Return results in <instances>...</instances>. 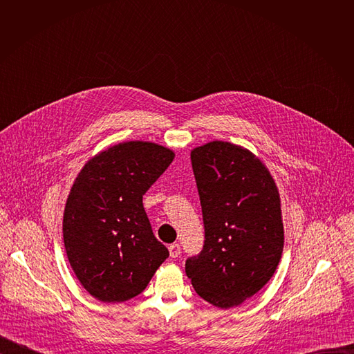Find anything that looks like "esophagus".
Masks as SVG:
<instances>
[{"label":"esophagus","instance_id":"34e87169","mask_svg":"<svg viewBox=\"0 0 354 354\" xmlns=\"http://www.w3.org/2000/svg\"><path fill=\"white\" fill-rule=\"evenodd\" d=\"M169 255H171V258H178L180 255V246H179V243L169 245Z\"/></svg>","mask_w":354,"mask_h":354}]
</instances>
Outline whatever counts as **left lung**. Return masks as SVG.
<instances>
[{"mask_svg":"<svg viewBox=\"0 0 354 354\" xmlns=\"http://www.w3.org/2000/svg\"><path fill=\"white\" fill-rule=\"evenodd\" d=\"M206 241L186 261L194 291L223 310L241 306L274 274L284 246L281 200L268 167L248 148L210 141L190 151Z\"/></svg>","mask_w":354,"mask_h":354,"instance_id":"8db88e82","label":"left lung"}]
</instances>
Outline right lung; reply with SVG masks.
Segmentation results:
<instances>
[{"instance_id": "right-lung-1", "label": "right lung", "mask_w": 354, "mask_h": 354, "mask_svg": "<svg viewBox=\"0 0 354 354\" xmlns=\"http://www.w3.org/2000/svg\"><path fill=\"white\" fill-rule=\"evenodd\" d=\"M175 153L151 141H124L89 158L64 207L63 236L81 286L102 302L138 295L169 257L154 236L142 194Z\"/></svg>"}]
</instances>
